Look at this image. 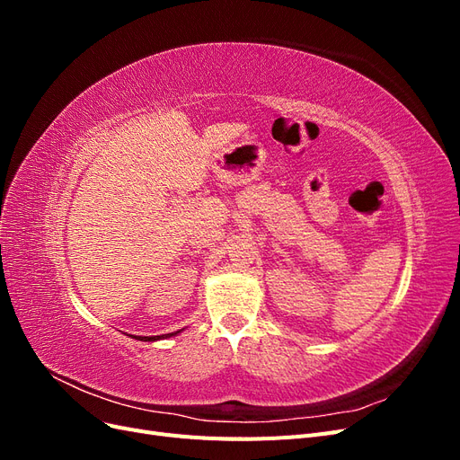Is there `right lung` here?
I'll list each match as a JSON object with an SVG mask.
<instances>
[{"instance_id": "right-lung-1", "label": "right lung", "mask_w": 460, "mask_h": 460, "mask_svg": "<svg viewBox=\"0 0 460 460\" xmlns=\"http://www.w3.org/2000/svg\"><path fill=\"white\" fill-rule=\"evenodd\" d=\"M174 333H178V332H174ZM174 333H164V336H137L136 340H140V341H155V340H161V338H171V336H174Z\"/></svg>"}]
</instances>
